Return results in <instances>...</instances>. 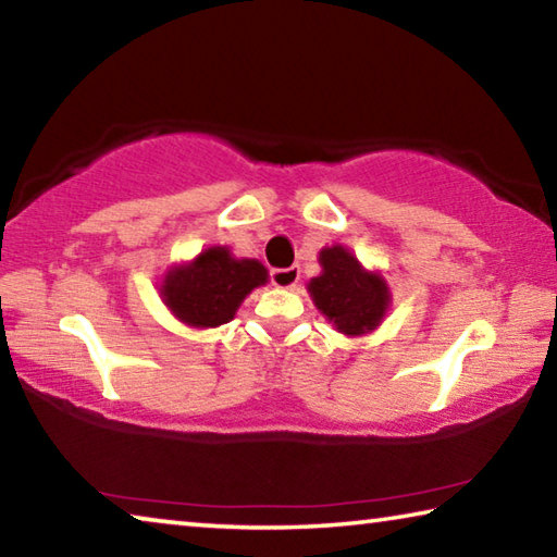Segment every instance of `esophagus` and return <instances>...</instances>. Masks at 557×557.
Here are the masks:
<instances>
[{
  "mask_svg": "<svg viewBox=\"0 0 557 557\" xmlns=\"http://www.w3.org/2000/svg\"><path fill=\"white\" fill-rule=\"evenodd\" d=\"M270 282L275 287H282V289H289L295 287L299 282V268L292 265V268H275L270 270Z\"/></svg>",
  "mask_w": 557,
  "mask_h": 557,
  "instance_id": "34e87169",
  "label": "esophagus"
}]
</instances>
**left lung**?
<instances>
[{"label":"left lung","mask_w":557,"mask_h":557,"mask_svg":"<svg viewBox=\"0 0 557 557\" xmlns=\"http://www.w3.org/2000/svg\"><path fill=\"white\" fill-rule=\"evenodd\" d=\"M322 275L309 282L314 305L344 334H366L379 326L388 309V287L383 277L369 275L342 245L319 252Z\"/></svg>","instance_id":"1"}]
</instances>
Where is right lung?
Instances as JSON below:
<instances>
[{
  "instance_id": "obj_1",
  "label": "right lung",
  "mask_w": 557,
  "mask_h": 557,
  "mask_svg": "<svg viewBox=\"0 0 557 557\" xmlns=\"http://www.w3.org/2000/svg\"><path fill=\"white\" fill-rule=\"evenodd\" d=\"M268 282L258 260H235L225 248H209L191 265L166 275L162 295L166 307L191 326H219L233 319L245 295Z\"/></svg>"
}]
</instances>
